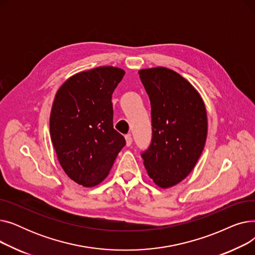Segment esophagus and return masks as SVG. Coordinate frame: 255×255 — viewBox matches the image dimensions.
<instances>
[{"label":"esophagus","mask_w":255,"mask_h":255,"mask_svg":"<svg viewBox=\"0 0 255 255\" xmlns=\"http://www.w3.org/2000/svg\"><path fill=\"white\" fill-rule=\"evenodd\" d=\"M125 139H126V144L129 146L131 145L132 143V137H131V134H126L125 135Z\"/></svg>","instance_id":"34e87169"}]
</instances>
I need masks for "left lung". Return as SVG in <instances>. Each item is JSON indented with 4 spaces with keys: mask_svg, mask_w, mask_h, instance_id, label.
Masks as SVG:
<instances>
[{
    "mask_svg": "<svg viewBox=\"0 0 255 255\" xmlns=\"http://www.w3.org/2000/svg\"><path fill=\"white\" fill-rule=\"evenodd\" d=\"M151 101L152 141L141 153L149 177L160 188L180 183L194 168L208 133L205 103L194 87L164 67L138 71Z\"/></svg>",
    "mask_w": 255,
    "mask_h": 255,
    "instance_id": "left-lung-1",
    "label": "left lung"
}]
</instances>
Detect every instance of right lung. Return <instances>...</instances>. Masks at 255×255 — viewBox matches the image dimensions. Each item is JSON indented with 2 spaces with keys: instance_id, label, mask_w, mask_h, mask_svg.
Listing matches in <instances>:
<instances>
[{
  "instance_id": "obj_1",
  "label": "right lung",
  "mask_w": 255,
  "mask_h": 255,
  "mask_svg": "<svg viewBox=\"0 0 255 255\" xmlns=\"http://www.w3.org/2000/svg\"><path fill=\"white\" fill-rule=\"evenodd\" d=\"M125 71L97 67L69 77L58 90L49 131L59 162L71 180L84 187L101 183L126 144L114 129L112 95Z\"/></svg>"
}]
</instances>
